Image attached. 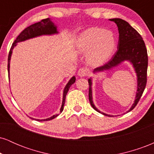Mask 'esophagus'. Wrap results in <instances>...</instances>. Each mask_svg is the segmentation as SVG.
<instances>
[{"mask_svg": "<svg viewBox=\"0 0 154 154\" xmlns=\"http://www.w3.org/2000/svg\"><path fill=\"white\" fill-rule=\"evenodd\" d=\"M88 74V70L85 68H80L77 72V75L79 77H85V76L87 75Z\"/></svg>", "mask_w": 154, "mask_h": 154, "instance_id": "esophagus-1", "label": "esophagus"}]
</instances>
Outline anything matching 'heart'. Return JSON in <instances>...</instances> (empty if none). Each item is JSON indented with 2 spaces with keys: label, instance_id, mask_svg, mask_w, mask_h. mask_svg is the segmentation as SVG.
I'll return each mask as SVG.
<instances>
[{
  "label": "heart",
  "instance_id": "1",
  "mask_svg": "<svg viewBox=\"0 0 154 154\" xmlns=\"http://www.w3.org/2000/svg\"><path fill=\"white\" fill-rule=\"evenodd\" d=\"M77 49L81 53H87L88 61L92 64H99L112 54L116 46V39L111 31L98 27L86 29L77 39Z\"/></svg>",
  "mask_w": 154,
  "mask_h": 154
}]
</instances>
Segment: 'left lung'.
Here are the masks:
<instances>
[{
  "instance_id": "obj_1",
  "label": "left lung",
  "mask_w": 154,
  "mask_h": 154,
  "mask_svg": "<svg viewBox=\"0 0 154 154\" xmlns=\"http://www.w3.org/2000/svg\"><path fill=\"white\" fill-rule=\"evenodd\" d=\"M110 21L114 22L118 26L119 30V42H118L117 51L113 57L106 63L98 68L95 69L93 72H103L104 70L111 69L125 61H129L132 63L135 69L137 77V90L136 93L135 100L130 111L136 106L139 100L140 99L147 82V69H148V54L146 45L141 35L130 25L128 22L122 19H111ZM89 83V100L92 107L98 112L108 116H112L109 114L100 112L93 102L92 97V81L88 79Z\"/></svg>"
}]
</instances>
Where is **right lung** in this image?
<instances>
[{
    "label": "right lung",
    "mask_w": 154,
    "mask_h": 154,
    "mask_svg": "<svg viewBox=\"0 0 154 154\" xmlns=\"http://www.w3.org/2000/svg\"><path fill=\"white\" fill-rule=\"evenodd\" d=\"M58 33L57 29H56V26L54 25V24L51 21V19L49 18L43 19L40 22L35 23V24H32V25L27 26L25 29L23 30L20 34L19 35V36L17 37V39L14 40V43L12 44L11 48L9 54H8V77H9V68H10V60H11V56L12 54V51H13L14 48L17 45V43L19 42L24 41V40H28V39L35 38V37L40 36V35H53V34H56ZM76 78L75 77H72L70 80L69 81L68 83L66 84V87H65L64 90H63V101H62V105H61V109H60V112H62L63 110V106L65 103V99H66V95L68 93L69 88L71 87L72 84L75 82ZM58 115H54L50 118H48L45 119H35L37 121H48V120H51L54 119L55 117H56ZM31 118V117H30ZM33 119V118H31Z\"/></svg>",
    "instance_id": "obj_1"
}]
</instances>
